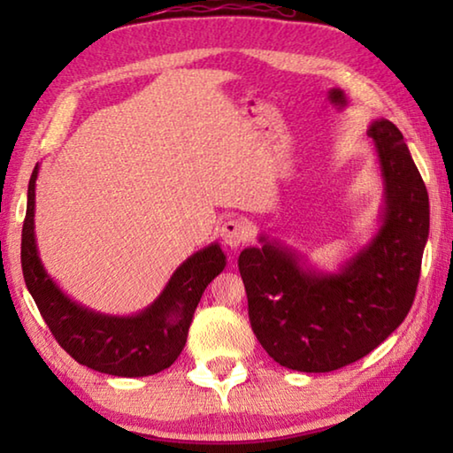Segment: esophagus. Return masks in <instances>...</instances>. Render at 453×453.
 <instances>
[{
    "mask_svg": "<svg viewBox=\"0 0 453 453\" xmlns=\"http://www.w3.org/2000/svg\"><path fill=\"white\" fill-rule=\"evenodd\" d=\"M219 235L227 248L237 250L242 243L250 240V227L242 218H229L227 221L221 224Z\"/></svg>",
    "mask_w": 453,
    "mask_h": 453,
    "instance_id": "obj_1",
    "label": "esophagus"
}]
</instances>
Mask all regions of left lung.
Here are the masks:
<instances>
[{"label":"left lung","instance_id":"8db88e82","mask_svg":"<svg viewBox=\"0 0 453 453\" xmlns=\"http://www.w3.org/2000/svg\"><path fill=\"white\" fill-rule=\"evenodd\" d=\"M367 135L383 183L370 242L335 272L318 270L265 234L237 259L251 329L289 370L324 373L357 362L400 327L416 297L429 235L426 183L392 121L373 119Z\"/></svg>","mask_w":453,"mask_h":453}]
</instances>
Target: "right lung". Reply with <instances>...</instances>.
I'll use <instances>...</instances> for the list:
<instances>
[{
	"label": "right lung",
	"instance_id": "right-lung-1",
	"mask_svg": "<svg viewBox=\"0 0 453 453\" xmlns=\"http://www.w3.org/2000/svg\"><path fill=\"white\" fill-rule=\"evenodd\" d=\"M35 164L27 186V211L21 232V270L26 286L58 343L75 362L91 370L143 378L170 367L188 342L199 300L210 281L224 272L226 254L219 243L191 254L172 273L156 300L132 316H111L75 302L42 264L35 242Z\"/></svg>",
	"mask_w": 453,
	"mask_h": 453
}]
</instances>
